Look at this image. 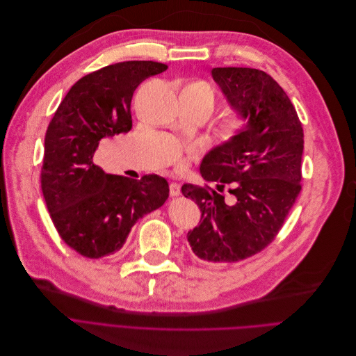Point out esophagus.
I'll return each instance as SVG.
<instances>
[{
  "label": "esophagus",
  "instance_id": "obj_1",
  "mask_svg": "<svg viewBox=\"0 0 356 356\" xmlns=\"http://www.w3.org/2000/svg\"><path fill=\"white\" fill-rule=\"evenodd\" d=\"M179 194H181L179 184L175 182V181L169 184V195H171V197H178Z\"/></svg>",
  "mask_w": 356,
  "mask_h": 356
}]
</instances>
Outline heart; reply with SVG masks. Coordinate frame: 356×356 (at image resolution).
I'll list each match as a JSON object with an SVG mask.
<instances>
[{
    "instance_id": "heart-1",
    "label": "heart",
    "mask_w": 356,
    "mask_h": 356,
    "mask_svg": "<svg viewBox=\"0 0 356 356\" xmlns=\"http://www.w3.org/2000/svg\"><path fill=\"white\" fill-rule=\"evenodd\" d=\"M194 86H197V87H200L202 91H204L211 99L214 98V92H213V90H211V87L210 86H207V83H204V82H195ZM246 127V120L245 118H236V120L232 123V133L233 134H236V133H239V131H242L243 129ZM191 152H194V147H191ZM171 159H175L178 163H181V159L178 158V155H177V152H174L172 154V156H171Z\"/></svg>"
}]
</instances>
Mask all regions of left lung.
I'll return each mask as SVG.
<instances>
[{
  "label": "left lung",
  "instance_id": "1",
  "mask_svg": "<svg viewBox=\"0 0 356 356\" xmlns=\"http://www.w3.org/2000/svg\"><path fill=\"white\" fill-rule=\"evenodd\" d=\"M230 106L248 118L230 142L213 149L200 171L209 185L184 184L200 225L188 233L194 255L211 264L243 261L273 243L301 191L302 124L280 83L253 67H214ZM232 194L230 205L221 193Z\"/></svg>",
  "mask_w": 356,
  "mask_h": 356
}]
</instances>
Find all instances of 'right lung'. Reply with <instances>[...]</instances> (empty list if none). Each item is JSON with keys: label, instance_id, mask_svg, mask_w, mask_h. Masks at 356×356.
<instances>
[{"label": "right lung", "instance_id": "add662e5", "mask_svg": "<svg viewBox=\"0 0 356 356\" xmlns=\"http://www.w3.org/2000/svg\"><path fill=\"white\" fill-rule=\"evenodd\" d=\"M168 65L127 60L76 81L50 120L40 171L46 206L62 241L87 258L120 250L140 217L163 206L165 178L106 174L94 165L101 139L131 129L130 104L139 83Z\"/></svg>", "mask_w": 356, "mask_h": 356}]
</instances>
